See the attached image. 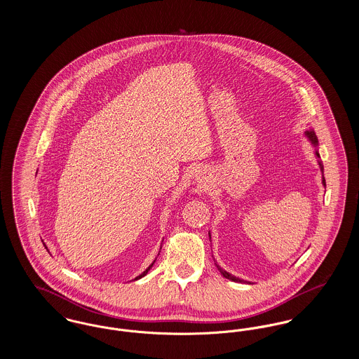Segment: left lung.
Wrapping results in <instances>:
<instances>
[{"label": "left lung", "instance_id": "obj_1", "mask_svg": "<svg viewBox=\"0 0 359 359\" xmlns=\"http://www.w3.org/2000/svg\"><path fill=\"white\" fill-rule=\"evenodd\" d=\"M307 136L309 140H311V142L313 144V145H318V138H316V136H315V133L311 130V132H307ZM316 156L319 157V154H318V151H316ZM319 165H320V171H322V173H323V164H322V161H319ZM323 184H325V176H323ZM217 268H218V271L221 272V274H222L223 277H226V278H229V280H231V281H237V283H245L243 280H241V278H238V277H234V276H231L230 273H227L226 271H223L222 268L219 266V265H217Z\"/></svg>", "mask_w": 359, "mask_h": 359}]
</instances>
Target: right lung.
<instances>
[{"label": "right lung", "instance_id": "add662e5", "mask_svg": "<svg viewBox=\"0 0 359 359\" xmlns=\"http://www.w3.org/2000/svg\"><path fill=\"white\" fill-rule=\"evenodd\" d=\"M154 264H152V265H151V266H149V268H148V269H147V271H144V272H142V273L140 274V276H138V277H136V280H138V278H141V277H144V276H145V274L148 273V271H149V269H151V268H152V266H154Z\"/></svg>", "mask_w": 359, "mask_h": 359}]
</instances>
